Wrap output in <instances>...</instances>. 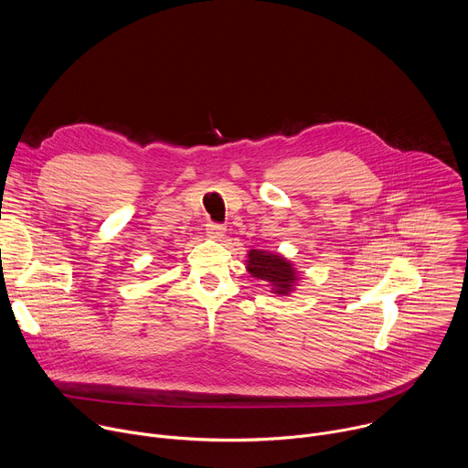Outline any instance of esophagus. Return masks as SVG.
Instances as JSON below:
<instances>
[{
	"mask_svg": "<svg viewBox=\"0 0 468 468\" xmlns=\"http://www.w3.org/2000/svg\"><path fill=\"white\" fill-rule=\"evenodd\" d=\"M206 233H207V237H209V239L220 240V239L224 237V233H226V226L211 222V224H207V228H206Z\"/></svg>",
	"mask_w": 468,
	"mask_h": 468,
	"instance_id": "34e87169",
	"label": "esophagus"
}]
</instances>
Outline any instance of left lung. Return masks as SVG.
<instances>
[{
	"instance_id": "1",
	"label": "left lung",
	"mask_w": 468,
	"mask_h": 468,
	"mask_svg": "<svg viewBox=\"0 0 468 468\" xmlns=\"http://www.w3.org/2000/svg\"><path fill=\"white\" fill-rule=\"evenodd\" d=\"M246 269L251 278L269 283L272 287V292L280 296H289L298 282L294 264L280 253L250 250Z\"/></svg>"
}]
</instances>
